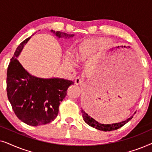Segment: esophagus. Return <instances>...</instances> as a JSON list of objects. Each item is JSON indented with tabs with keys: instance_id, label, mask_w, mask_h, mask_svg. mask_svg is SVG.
<instances>
[{
	"instance_id": "obj_1",
	"label": "esophagus",
	"mask_w": 152,
	"mask_h": 152,
	"mask_svg": "<svg viewBox=\"0 0 152 152\" xmlns=\"http://www.w3.org/2000/svg\"><path fill=\"white\" fill-rule=\"evenodd\" d=\"M82 80H83L82 78L81 77L78 76V77H77L75 78V84L77 85H79L82 82Z\"/></svg>"
}]
</instances>
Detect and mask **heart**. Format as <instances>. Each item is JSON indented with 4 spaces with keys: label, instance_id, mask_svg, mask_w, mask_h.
<instances>
[{
    "label": "heart",
    "instance_id": "heart-1",
    "mask_svg": "<svg viewBox=\"0 0 152 152\" xmlns=\"http://www.w3.org/2000/svg\"><path fill=\"white\" fill-rule=\"evenodd\" d=\"M99 43L98 41H91L81 45L77 55V59L78 61H82L86 58L88 54L91 53V50L94 46H96Z\"/></svg>",
    "mask_w": 152,
    "mask_h": 152
}]
</instances>
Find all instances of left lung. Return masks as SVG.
<instances>
[{
    "label": "left lung",
    "mask_w": 152,
    "mask_h": 152,
    "mask_svg": "<svg viewBox=\"0 0 152 152\" xmlns=\"http://www.w3.org/2000/svg\"><path fill=\"white\" fill-rule=\"evenodd\" d=\"M90 101L91 100H89L88 102H90ZM82 117L84 118V120L86 123H87L89 126H92L93 128L97 129L98 130L103 131V132H111V131L116 130L122 127V126H124V124L127 123L130 120H132L133 116H134L132 115V117L125 120V121L119 122V123H115L113 124H103L99 123V122H97V121H95L93 118L90 117V116H89L84 111H83V110H82Z\"/></svg>",
    "instance_id": "8db88e82"
}]
</instances>
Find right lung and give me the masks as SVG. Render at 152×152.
<instances>
[{"label": "right lung", "mask_w": 152, "mask_h": 152, "mask_svg": "<svg viewBox=\"0 0 152 152\" xmlns=\"http://www.w3.org/2000/svg\"><path fill=\"white\" fill-rule=\"evenodd\" d=\"M60 37L74 34L51 30ZM30 37L20 43L11 59L7 71V94L12 109L18 119L28 125L48 124L57 118L60 102L74 82L64 79H42L32 76L17 57Z\"/></svg>", "instance_id": "right-lung-1"}]
</instances>
